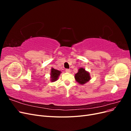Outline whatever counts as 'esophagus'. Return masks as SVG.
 I'll return each mask as SVG.
<instances>
[{
    "label": "esophagus",
    "mask_w": 131,
    "mask_h": 131,
    "mask_svg": "<svg viewBox=\"0 0 131 131\" xmlns=\"http://www.w3.org/2000/svg\"><path fill=\"white\" fill-rule=\"evenodd\" d=\"M66 72L67 73H70V70L69 69H66Z\"/></svg>",
    "instance_id": "1"
}]
</instances>
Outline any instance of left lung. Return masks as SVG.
I'll list each match as a JSON object with an SVG mask.
<instances>
[{"instance_id":"left-lung-1","label":"left lung","mask_w":131,"mask_h":131,"mask_svg":"<svg viewBox=\"0 0 131 131\" xmlns=\"http://www.w3.org/2000/svg\"><path fill=\"white\" fill-rule=\"evenodd\" d=\"M75 78L78 82L82 85L90 80V77L89 73L85 71L84 68H80L75 74Z\"/></svg>"}]
</instances>
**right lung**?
<instances>
[{"label": "right lung", "mask_w": 131, "mask_h": 131, "mask_svg": "<svg viewBox=\"0 0 131 131\" xmlns=\"http://www.w3.org/2000/svg\"><path fill=\"white\" fill-rule=\"evenodd\" d=\"M61 72L58 70H56L55 69L52 68L51 69V81H55L57 80V79L59 77V75L61 74Z\"/></svg>", "instance_id": "obj_1"}]
</instances>
